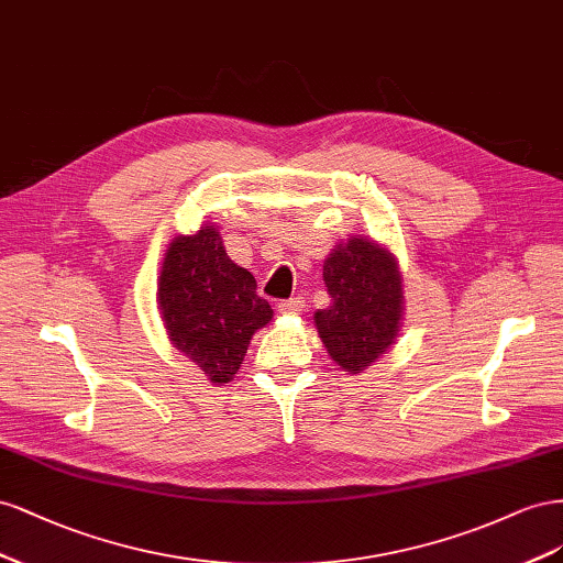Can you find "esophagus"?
<instances>
[{"mask_svg": "<svg viewBox=\"0 0 563 563\" xmlns=\"http://www.w3.org/2000/svg\"><path fill=\"white\" fill-rule=\"evenodd\" d=\"M303 309H307V301H303V297H292V299L278 303L280 313H301Z\"/></svg>", "mask_w": 563, "mask_h": 563, "instance_id": "esophagus-1", "label": "esophagus"}]
</instances>
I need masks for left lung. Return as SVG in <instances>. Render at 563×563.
<instances>
[{"label":"left lung","mask_w":563,"mask_h":563,"mask_svg":"<svg viewBox=\"0 0 563 563\" xmlns=\"http://www.w3.org/2000/svg\"><path fill=\"white\" fill-rule=\"evenodd\" d=\"M328 309L313 323L328 356L349 375L363 373L394 344L404 320V278L394 252L373 238L351 235L323 264Z\"/></svg>","instance_id":"left-lung-1"}]
</instances>
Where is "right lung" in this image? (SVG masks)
I'll return each instance as SVG.
<instances>
[{
  "instance_id": "add662e5",
  "label": "right lung",
  "mask_w": 563,
  "mask_h": 563,
  "mask_svg": "<svg viewBox=\"0 0 563 563\" xmlns=\"http://www.w3.org/2000/svg\"><path fill=\"white\" fill-rule=\"evenodd\" d=\"M157 309L169 344L219 387L233 379L252 334L273 318L254 276L227 254L212 223L169 243L157 276Z\"/></svg>"
}]
</instances>
